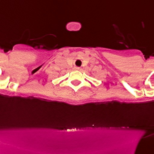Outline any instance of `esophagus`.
Masks as SVG:
<instances>
[{"label": "esophagus", "mask_w": 154, "mask_h": 154, "mask_svg": "<svg viewBox=\"0 0 154 154\" xmlns=\"http://www.w3.org/2000/svg\"><path fill=\"white\" fill-rule=\"evenodd\" d=\"M79 69H80V68H79V67H76L75 68V70H79Z\"/></svg>", "instance_id": "1"}]
</instances>
